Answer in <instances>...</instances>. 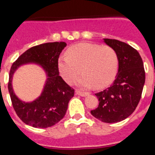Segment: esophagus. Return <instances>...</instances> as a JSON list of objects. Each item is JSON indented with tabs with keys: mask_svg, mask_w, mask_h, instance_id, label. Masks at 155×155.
Wrapping results in <instances>:
<instances>
[{
	"mask_svg": "<svg viewBox=\"0 0 155 155\" xmlns=\"http://www.w3.org/2000/svg\"><path fill=\"white\" fill-rule=\"evenodd\" d=\"M75 94L79 95V96H81V97H87V96H88V93H87V92H81L80 90H75Z\"/></svg>",
	"mask_w": 155,
	"mask_h": 155,
	"instance_id": "1",
	"label": "esophagus"
}]
</instances>
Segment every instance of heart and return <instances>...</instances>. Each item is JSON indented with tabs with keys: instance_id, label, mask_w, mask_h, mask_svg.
<instances>
[{
	"instance_id": "b5f03b06",
	"label": "heart",
	"mask_w": 155,
	"mask_h": 155,
	"mask_svg": "<svg viewBox=\"0 0 155 155\" xmlns=\"http://www.w3.org/2000/svg\"><path fill=\"white\" fill-rule=\"evenodd\" d=\"M117 68L118 56L113 47L91 42L73 45L58 60V71L68 84L75 80L81 69L84 74L77 84L83 88L93 85L96 88L105 87L113 80Z\"/></svg>"
}]
</instances>
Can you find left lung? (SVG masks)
I'll list each match as a JSON object with an SVG mask.
<instances>
[{"label": "left lung", "mask_w": 155, "mask_h": 155, "mask_svg": "<svg viewBox=\"0 0 155 155\" xmlns=\"http://www.w3.org/2000/svg\"><path fill=\"white\" fill-rule=\"evenodd\" d=\"M118 56V72L110 87L96 93L99 105L91 111L93 117L105 123L125 120L137 108L146 80L143 62L137 50L125 42L104 38Z\"/></svg>", "instance_id": "8db88e82"}]
</instances>
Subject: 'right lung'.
I'll use <instances>...</instances> for the list:
<instances>
[{
  "label": "right lung",
  "instance_id": "1",
  "mask_svg": "<svg viewBox=\"0 0 155 155\" xmlns=\"http://www.w3.org/2000/svg\"><path fill=\"white\" fill-rule=\"evenodd\" d=\"M66 46L64 42H55L33 47L21 54L11 67L8 92L17 115L26 125L35 128L51 127L65 116L68 102L75 93V90L63 80L58 71V57ZM28 62L42 65L47 72L48 80L41 96L33 102L25 103L14 94L12 78L18 66Z\"/></svg>",
  "mask_w": 155,
  "mask_h": 155
}]
</instances>
